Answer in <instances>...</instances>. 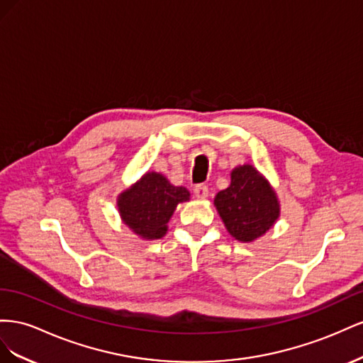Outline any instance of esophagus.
Returning a JSON list of instances; mask_svg holds the SVG:
<instances>
[{
	"label": "esophagus",
	"instance_id": "obj_1",
	"mask_svg": "<svg viewBox=\"0 0 363 363\" xmlns=\"http://www.w3.org/2000/svg\"><path fill=\"white\" fill-rule=\"evenodd\" d=\"M193 193H194L196 199L203 201V199L208 198V187H206V185H203V184H199V185H196Z\"/></svg>",
	"mask_w": 363,
	"mask_h": 363
}]
</instances>
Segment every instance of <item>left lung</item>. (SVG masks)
Listing matches in <instances>:
<instances>
[{
	"instance_id": "1",
	"label": "left lung",
	"mask_w": 363,
	"mask_h": 363,
	"mask_svg": "<svg viewBox=\"0 0 363 363\" xmlns=\"http://www.w3.org/2000/svg\"><path fill=\"white\" fill-rule=\"evenodd\" d=\"M214 206L226 231L242 243L260 239L281 214L271 182L252 164L233 169L230 187L216 194Z\"/></svg>"
}]
</instances>
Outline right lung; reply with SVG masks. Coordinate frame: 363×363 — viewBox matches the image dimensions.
I'll return each mask as SVG.
<instances>
[{
  "mask_svg": "<svg viewBox=\"0 0 363 363\" xmlns=\"http://www.w3.org/2000/svg\"><path fill=\"white\" fill-rule=\"evenodd\" d=\"M189 201L187 189L170 184L162 173L146 172L117 196V208L133 234L143 240H157L167 234L176 206Z\"/></svg>",
  "mask_w": 363,
  "mask_h": 363,
  "instance_id": "obj_1",
  "label": "right lung"
}]
</instances>
